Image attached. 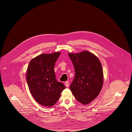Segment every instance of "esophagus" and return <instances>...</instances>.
Here are the masks:
<instances>
[{
  "mask_svg": "<svg viewBox=\"0 0 132 132\" xmlns=\"http://www.w3.org/2000/svg\"><path fill=\"white\" fill-rule=\"evenodd\" d=\"M65 85L66 87H69V81H67L65 82Z\"/></svg>",
  "mask_w": 132,
  "mask_h": 132,
  "instance_id": "obj_1",
  "label": "esophagus"
}]
</instances>
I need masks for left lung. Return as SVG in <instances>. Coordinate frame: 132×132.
<instances>
[{"instance_id":"8db88e82","label":"left lung","mask_w":132,"mask_h":132,"mask_svg":"<svg viewBox=\"0 0 132 132\" xmlns=\"http://www.w3.org/2000/svg\"><path fill=\"white\" fill-rule=\"evenodd\" d=\"M73 64L75 76L70 89L76 100L87 104L99 95L103 82L101 64L98 58L90 52L69 53Z\"/></svg>"}]
</instances>
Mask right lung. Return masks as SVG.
I'll use <instances>...</instances> for the list:
<instances>
[{
  "mask_svg": "<svg viewBox=\"0 0 132 132\" xmlns=\"http://www.w3.org/2000/svg\"><path fill=\"white\" fill-rule=\"evenodd\" d=\"M60 52L42 54L32 59L29 65L27 81L34 99L45 106H52L59 100L65 89L55 78L54 68Z\"/></svg>",
  "mask_w": 132,
  "mask_h": 132,
  "instance_id": "1",
  "label": "right lung"
}]
</instances>
